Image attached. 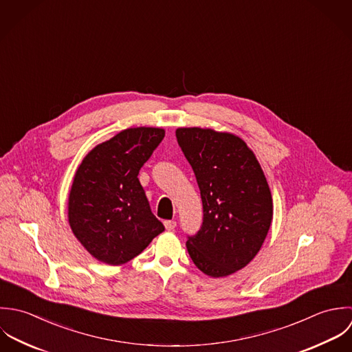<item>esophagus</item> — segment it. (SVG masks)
<instances>
[{"label":"esophagus","mask_w":352,"mask_h":352,"mask_svg":"<svg viewBox=\"0 0 352 352\" xmlns=\"http://www.w3.org/2000/svg\"><path fill=\"white\" fill-rule=\"evenodd\" d=\"M164 227H166V230H168V231H174V228L177 227V221H175V220H166V221H164Z\"/></svg>","instance_id":"1"}]
</instances>
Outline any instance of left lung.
Returning a JSON list of instances; mask_svg holds the SVG:
<instances>
[{
    "label": "left lung",
    "instance_id": "obj_1",
    "mask_svg": "<svg viewBox=\"0 0 352 352\" xmlns=\"http://www.w3.org/2000/svg\"><path fill=\"white\" fill-rule=\"evenodd\" d=\"M177 140L190 163L203 200L201 230L186 248L211 278L245 268L270 231L274 203L264 171L239 136L211 128H178Z\"/></svg>",
    "mask_w": 352,
    "mask_h": 352
}]
</instances>
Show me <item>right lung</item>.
<instances>
[{
  "label": "right lung",
  "instance_id": "1",
  "mask_svg": "<svg viewBox=\"0 0 352 352\" xmlns=\"http://www.w3.org/2000/svg\"><path fill=\"white\" fill-rule=\"evenodd\" d=\"M163 138V128L124 129L94 146L78 164L68 196V221L98 261L122 265L164 231L138 178Z\"/></svg>",
  "mask_w": 352,
  "mask_h": 352
}]
</instances>
